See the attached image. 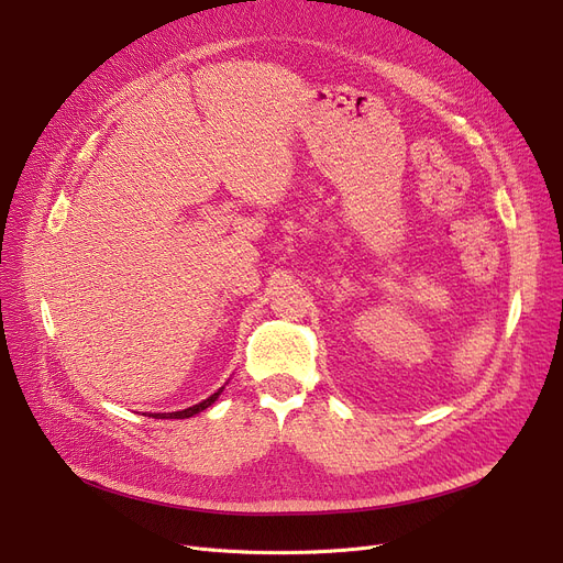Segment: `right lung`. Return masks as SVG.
Listing matches in <instances>:
<instances>
[{
	"label": "right lung",
	"mask_w": 563,
	"mask_h": 563,
	"mask_svg": "<svg viewBox=\"0 0 563 563\" xmlns=\"http://www.w3.org/2000/svg\"><path fill=\"white\" fill-rule=\"evenodd\" d=\"M221 393H223V388H221L219 393H214L212 397L202 399V401H200V404H196V406H189V408H185V410H175V412H155L153 418H155V420H185V418H191V416H196V412L205 410L207 406H212Z\"/></svg>",
	"instance_id": "add662e5"
}]
</instances>
